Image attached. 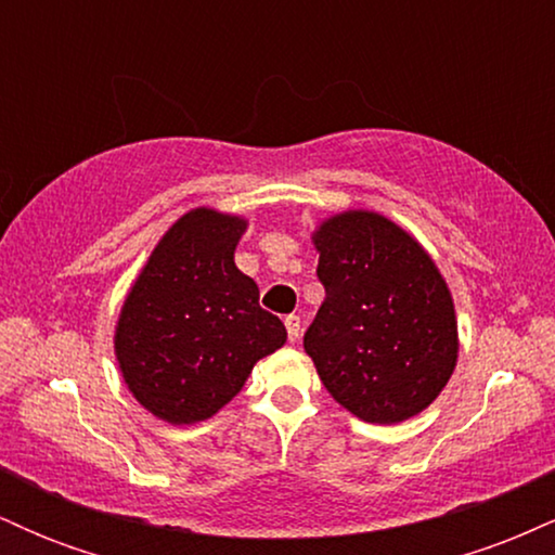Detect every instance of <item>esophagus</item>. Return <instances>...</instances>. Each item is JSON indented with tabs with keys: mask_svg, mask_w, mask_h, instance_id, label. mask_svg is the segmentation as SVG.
I'll list each match as a JSON object with an SVG mask.
<instances>
[{
	"mask_svg": "<svg viewBox=\"0 0 555 555\" xmlns=\"http://www.w3.org/2000/svg\"><path fill=\"white\" fill-rule=\"evenodd\" d=\"M284 326L286 334H289V341H297L299 334H302V321H299V315H286Z\"/></svg>",
	"mask_w": 555,
	"mask_h": 555,
	"instance_id": "esophagus-1",
	"label": "esophagus"
}]
</instances>
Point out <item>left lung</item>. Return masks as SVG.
Listing matches in <instances>:
<instances>
[{
	"instance_id": "8db88e82",
	"label": "left lung",
	"mask_w": 555,
	"mask_h": 555,
	"mask_svg": "<svg viewBox=\"0 0 555 555\" xmlns=\"http://www.w3.org/2000/svg\"><path fill=\"white\" fill-rule=\"evenodd\" d=\"M326 299L305 352L326 391L365 423L420 415L460 358L454 299L423 245L373 211L331 216L313 232Z\"/></svg>"
}]
</instances>
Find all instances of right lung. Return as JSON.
<instances>
[{
	"mask_svg": "<svg viewBox=\"0 0 555 555\" xmlns=\"http://www.w3.org/2000/svg\"><path fill=\"white\" fill-rule=\"evenodd\" d=\"M242 216L193 208L158 240L127 292L114 354L140 404L171 425L214 417L276 352L286 328L234 266Z\"/></svg>",
	"mask_w": 555,
	"mask_h": 555,
	"instance_id": "obj_1",
	"label": "right lung"
}]
</instances>
